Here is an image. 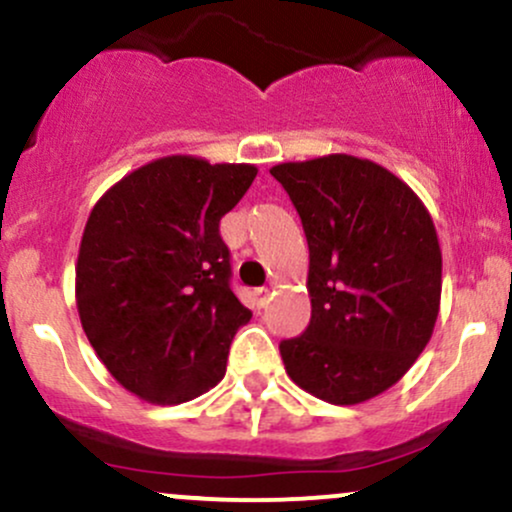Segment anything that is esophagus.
<instances>
[{
  "instance_id": "esophagus-1",
  "label": "esophagus",
  "mask_w": 512,
  "mask_h": 512,
  "mask_svg": "<svg viewBox=\"0 0 512 512\" xmlns=\"http://www.w3.org/2000/svg\"><path fill=\"white\" fill-rule=\"evenodd\" d=\"M252 298H255L257 308H264L269 303V289H255L252 291Z\"/></svg>"
}]
</instances>
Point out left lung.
<instances>
[{"label":"left lung","instance_id":"8db88e82","mask_svg":"<svg viewBox=\"0 0 512 512\" xmlns=\"http://www.w3.org/2000/svg\"><path fill=\"white\" fill-rule=\"evenodd\" d=\"M308 238L310 325L279 344L289 378L330 404L390 390L426 349L443 289L436 226L395 173L349 154L269 168Z\"/></svg>","mask_w":512,"mask_h":512}]
</instances>
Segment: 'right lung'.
I'll use <instances>...</instances> for the list:
<instances>
[{
  "label": "right lung",
  "mask_w": 512,
  "mask_h": 512,
  "mask_svg": "<svg viewBox=\"0 0 512 512\" xmlns=\"http://www.w3.org/2000/svg\"><path fill=\"white\" fill-rule=\"evenodd\" d=\"M250 163L163 156L93 204L76 260V310L93 351L151 404L190 402L226 375L252 313L228 286L219 221L255 180Z\"/></svg>",
  "instance_id": "obj_1"
}]
</instances>
